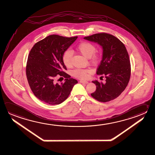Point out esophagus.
I'll use <instances>...</instances> for the list:
<instances>
[{"label": "esophagus", "instance_id": "1", "mask_svg": "<svg viewBox=\"0 0 155 155\" xmlns=\"http://www.w3.org/2000/svg\"><path fill=\"white\" fill-rule=\"evenodd\" d=\"M80 82L82 83V84H87L88 83V81H82V80H80Z\"/></svg>", "mask_w": 155, "mask_h": 155}]
</instances>
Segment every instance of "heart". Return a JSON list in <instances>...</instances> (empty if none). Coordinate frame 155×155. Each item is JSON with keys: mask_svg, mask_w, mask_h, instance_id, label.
<instances>
[{"mask_svg": "<svg viewBox=\"0 0 155 155\" xmlns=\"http://www.w3.org/2000/svg\"><path fill=\"white\" fill-rule=\"evenodd\" d=\"M77 51L83 56L89 59L91 63L97 64L98 63L101 56L96 52V46L91 42L84 41L81 42L76 47ZM62 59L64 64L68 68L71 67L73 64V55L71 52L69 50L65 51ZM91 71L88 69L77 68L71 71V74L75 78L80 79H87L90 74Z\"/></svg>", "mask_w": 155, "mask_h": 155, "instance_id": "heart-1", "label": "heart"}]
</instances>
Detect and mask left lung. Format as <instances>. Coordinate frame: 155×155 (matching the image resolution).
Returning a JSON list of instances; mask_svg holds the SVG:
<instances>
[{
	"mask_svg": "<svg viewBox=\"0 0 155 155\" xmlns=\"http://www.w3.org/2000/svg\"><path fill=\"white\" fill-rule=\"evenodd\" d=\"M97 42L103 49V58L96 73L106 78L105 84L94 81L96 90L91 95L101 102H107L121 94L130 81L131 67L124 43L111 34L101 33L84 38Z\"/></svg>",
	"mask_w": 155,
	"mask_h": 155,
	"instance_id": "8db88e82",
	"label": "left lung"
}]
</instances>
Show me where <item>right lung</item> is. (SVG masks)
I'll list each match as a JSON object with an SVG mask.
<instances>
[{
	"mask_svg": "<svg viewBox=\"0 0 155 155\" xmlns=\"http://www.w3.org/2000/svg\"><path fill=\"white\" fill-rule=\"evenodd\" d=\"M77 38L53 34L35 43L31 48L25 73L31 91L41 101L50 105L61 104L78 83L65 73L67 68L62 59L65 51ZM57 76L64 77L65 82L56 83Z\"/></svg>",
	"mask_w": 155,
	"mask_h": 155,
	"instance_id": "add662e5",
	"label": "right lung"
}]
</instances>
